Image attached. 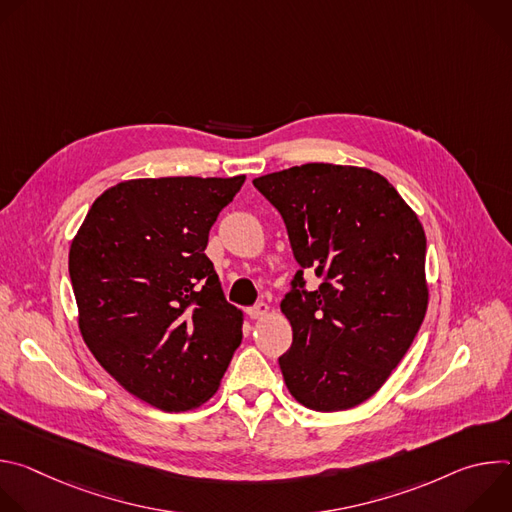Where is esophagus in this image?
Here are the masks:
<instances>
[{"label":"esophagus","mask_w":512,"mask_h":512,"mask_svg":"<svg viewBox=\"0 0 512 512\" xmlns=\"http://www.w3.org/2000/svg\"><path fill=\"white\" fill-rule=\"evenodd\" d=\"M267 314H269V306H267L265 302H257L255 306L247 308V316L253 318V320H259V318H263V316H267Z\"/></svg>","instance_id":"1"}]
</instances>
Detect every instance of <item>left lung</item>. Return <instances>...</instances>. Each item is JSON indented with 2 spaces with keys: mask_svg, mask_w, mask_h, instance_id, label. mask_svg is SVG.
Listing matches in <instances>:
<instances>
[{
  "mask_svg": "<svg viewBox=\"0 0 512 512\" xmlns=\"http://www.w3.org/2000/svg\"><path fill=\"white\" fill-rule=\"evenodd\" d=\"M281 214L300 269L281 300L294 342L279 356L302 405L342 411L373 397L427 310L425 233L377 172L304 164L253 180ZM321 285L307 289L303 271Z\"/></svg>",
  "mask_w": 512,
  "mask_h": 512,
  "instance_id": "8db88e82",
  "label": "left lung"
}]
</instances>
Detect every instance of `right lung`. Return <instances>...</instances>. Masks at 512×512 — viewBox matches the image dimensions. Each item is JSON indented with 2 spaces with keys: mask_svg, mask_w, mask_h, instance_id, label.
<instances>
[{
  "mask_svg": "<svg viewBox=\"0 0 512 512\" xmlns=\"http://www.w3.org/2000/svg\"><path fill=\"white\" fill-rule=\"evenodd\" d=\"M243 182H121L93 202L70 245L87 346L123 389L162 411L210 399L241 344L243 314L225 300L204 249Z\"/></svg>",
  "mask_w": 512,
  "mask_h": 512,
  "instance_id": "obj_1",
  "label": "right lung"
}]
</instances>
